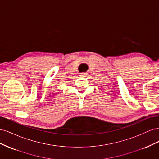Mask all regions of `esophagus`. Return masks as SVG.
Returning <instances> with one entry per match:
<instances>
[{
    "label": "esophagus",
    "mask_w": 159,
    "mask_h": 159,
    "mask_svg": "<svg viewBox=\"0 0 159 159\" xmlns=\"http://www.w3.org/2000/svg\"><path fill=\"white\" fill-rule=\"evenodd\" d=\"M86 74H85V73H81V74H80V75H81V76H85Z\"/></svg>",
    "instance_id": "esophagus-1"
}]
</instances>
